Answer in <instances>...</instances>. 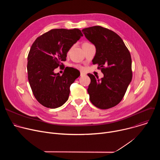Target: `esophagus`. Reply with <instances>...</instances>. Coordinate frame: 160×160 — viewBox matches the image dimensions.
Wrapping results in <instances>:
<instances>
[{"mask_svg": "<svg viewBox=\"0 0 160 160\" xmlns=\"http://www.w3.org/2000/svg\"><path fill=\"white\" fill-rule=\"evenodd\" d=\"M85 75V73H83V72H80V76L82 77V76H84Z\"/></svg>", "mask_w": 160, "mask_h": 160, "instance_id": "34e87169", "label": "esophagus"}]
</instances>
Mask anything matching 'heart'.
<instances>
[{"instance_id":"1","label":"heart","mask_w":160,"mask_h":160,"mask_svg":"<svg viewBox=\"0 0 160 160\" xmlns=\"http://www.w3.org/2000/svg\"><path fill=\"white\" fill-rule=\"evenodd\" d=\"M73 66L77 68H78V69H82V67L81 66L78 65V64H75V65H73Z\"/></svg>"}]
</instances>
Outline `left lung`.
I'll return each instance as SVG.
<instances>
[{"instance_id":"left-lung-1","label":"left lung","mask_w":160,"mask_h":160,"mask_svg":"<svg viewBox=\"0 0 160 160\" xmlns=\"http://www.w3.org/2000/svg\"><path fill=\"white\" fill-rule=\"evenodd\" d=\"M82 32L95 45L92 63L98 64L104 74L101 79L87 74L90 78L87 89L90 102L99 109L112 108L122 100L132 81L130 53L121 37L112 30L94 26L83 29Z\"/></svg>"}]
</instances>
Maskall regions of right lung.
Masks as SVG:
<instances>
[{
    "instance_id": "add662e5",
    "label": "right lung",
    "mask_w": 160,
    "mask_h": 160,
    "mask_svg": "<svg viewBox=\"0 0 160 160\" xmlns=\"http://www.w3.org/2000/svg\"><path fill=\"white\" fill-rule=\"evenodd\" d=\"M82 36L77 28L52 29L33 43L28 56V78L35 98L42 106L54 109L68 99L70 87L80 72L66 67L61 76L54 70L63 66L67 52Z\"/></svg>"
}]
</instances>
